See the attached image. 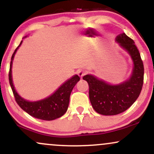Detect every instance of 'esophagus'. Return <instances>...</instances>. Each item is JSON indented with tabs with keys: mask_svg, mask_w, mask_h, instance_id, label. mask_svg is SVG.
I'll return each mask as SVG.
<instances>
[{
	"mask_svg": "<svg viewBox=\"0 0 154 154\" xmlns=\"http://www.w3.org/2000/svg\"><path fill=\"white\" fill-rule=\"evenodd\" d=\"M77 75H79V77H82L83 76L85 75V70H82V69H79L78 72H77Z\"/></svg>",
	"mask_w": 154,
	"mask_h": 154,
	"instance_id": "obj_1",
	"label": "esophagus"
}]
</instances>
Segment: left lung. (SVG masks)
I'll return each mask as SVG.
<instances>
[{"label":"left lung","mask_w":154,"mask_h":154,"mask_svg":"<svg viewBox=\"0 0 154 154\" xmlns=\"http://www.w3.org/2000/svg\"><path fill=\"white\" fill-rule=\"evenodd\" d=\"M116 41L133 60V71L130 79L120 85H111L94 76L88 75L82 77L89 85L92 106L97 113L103 115H116L126 111L138 98L143 85V63L135 42L125 33L118 35Z\"/></svg>","instance_id":"left-lung-1"}]
</instances>
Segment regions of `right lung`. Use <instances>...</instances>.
<instances>
[{
	"label": "right lung",
	"mask_w": 154,
	"mask_h": 154,
	"mask_svg": "<svg viewBox=\"0 0 154 154\" xmlns=\"http://www.w3.org/2000/svg\"><path fill=\"white\" fill-rule=\"evenodd\" d=\"M22 41H21L19 45L16 48L12 55L9 73H8V79H9L11 88L14 95L15 100L23 110L37 119L50 121V120H54L61 117L67 111L69 103L70 94L73 88L75 87L77 82L79 81L80 78L78 75H75L66 82L63 83L54 94L45 99L35 102L27 101L23 99L16 92L13 82H12L11 77L12 61L14 57V54L17 52L18 48L22 44Z\"/></svg>",
	"instance_id": "obj_1"
}]
</instances>
